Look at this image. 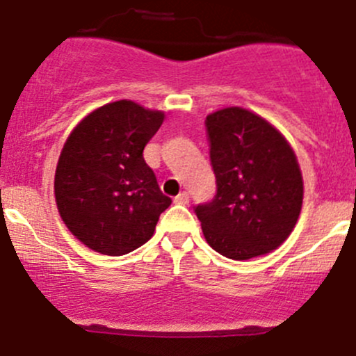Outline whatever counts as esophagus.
<instances>
[{
	"instance_id": "34e87169",
	"label": "esophagus",
	"mask_w": 356,
	"mask_h": 356,
	"mask_svg": "<svg viewBox=\"0 0 356 356\" xmlns=\"http://www.w3.org/2000/svg\"><path fill=\"white\" fill-rule=\"evenodd\" d=\"M174 202H175V204H179V205L189 204V195L186 193V191H182V193H179L177 197L174 198Z\"/></svg>"
}]
</instances>
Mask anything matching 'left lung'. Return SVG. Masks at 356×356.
I'll list each match as a JSON object with an SVG mask.
<instances>
[{"label": "left lung", "instance_id": "8db88e82", "mask_svg": "<svg viewBox=\"0 0 356 356\" xmlns=\"http://www.w3.org/2000/svg\"><path fill=\"white\" fill-rule=\"evenodd\" d=\"M214 200L197 205L202 232L214 251L232 260L267 254L293 232L304 181L290 142L274 124L242 107L207 115Z\"/></svg>", "mask_w": 356, "mask_h": 356}]
</instances>
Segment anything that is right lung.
Wrapping results in <instances>:
<instances>
[{"instance_id": "add662e5", "label": "right lung", "mask_w": 356, "mask_h": 356, "mask_svg": "<svg viewBox=\"0 0 356 356\" xmlns=\"http://www.w3.org/2000/svg\"><path fill=\"white\" fill-rule=\"evenodd\" d=\"M163 119L161 111L119 99L86 115L63 145L56 205L72 235L96 253L121 257L140 248L172 204L144 159Z\"/></svg>"}]
</instances>
